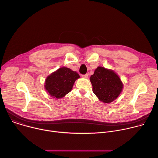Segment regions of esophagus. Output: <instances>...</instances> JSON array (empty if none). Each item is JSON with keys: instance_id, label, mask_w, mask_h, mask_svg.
Returning <instances> with one entry per match:
<instances>
[{"instance_id": "1", "label": "esophagus", "mask_w": 158, "mask_h": 158, "mask_svg": "<svg viewBox=\"0 0 158 158\" xmlns=\"http://www.w3.org/2000/svg\"><path fill=\"white\" fill-rule=\"evenodd\" d=\"M82 77L83 78H85V79H87L88 78V74H84V75H82Z\"/></svg>"}]
</instances>
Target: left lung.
<instances>
[{"instance_id": "8db88e82", "label": "left lung", "mask_w": 158, "mask_h": 158, "mask_svg": "<svg viewBox=\"0 0 158 158\" xmlns=\"http://www.w3.org/2000/svg\"><path fill=\"white\" fill-rule=\"evenodd\" d=\"M93 91L99 101L109 104L121 93L123 83L119 76L111 69L98 66L90 77Z\"/></svg>"}]
</instances>
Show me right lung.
I'll use <instances>...</instances> for the list:
<instances>
[{
    "instance_id": "obj_1",
    "label": "right lung",
    "mask_w": 158,
    "mask_h": 158,
    "mask_svg": "<svg viewBox=\"0 0 158 158\" xmlns=\"http://www.w3.org/2000/svg\"><path fill=\"white\" fill-rule=\"evenodd\" d=\"M79 78L80 76L77 72L62 67L47 77L44 88L51 97L60 99L71 92L75 81Z\"/></svg>"
}]
</instances>
